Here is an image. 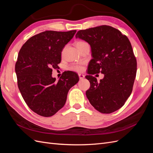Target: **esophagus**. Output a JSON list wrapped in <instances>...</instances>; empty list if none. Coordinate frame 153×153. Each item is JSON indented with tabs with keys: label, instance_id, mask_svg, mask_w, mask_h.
I'll return each instance as SVG.
<instances>
[{
	"label": "esophagus",
	"instance_id": "34e87169",
	"mask_svg": "<svg viewBox=\"0 0 153 153\" xmlns=\"http://www.w3.org/2000/svg\"><path fill=\"white\" fill-rule=\"evenodd\" d=\"M78 76H79V78L80 80L83 79V78H84V77H85V75H83V74H81V73L78 74Z\"/></svg>",
	"mask_w": 153,
	"mask_h": 153
}]
</instances>
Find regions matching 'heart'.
I'll list each match as a JSON object with an SVG mask.
<instances>
[{
  "label": "heart",
  "instance_id": "heart-1",
  "mask_svg": "<svg viewBox=\"0 0 153 153\" xmlns=\"http://www.w3.org/2000/svg\"><path fill=\"white\" fill-rule=\"evenodd\" d=\"M85 42H84V41H76V43H75V45H79L80 44H82L84 43ZM68 69H69V70L71 71H76V72H80L82 71L83 69V67H82V63H75V64H71L70 66H69Z\"/></svg>",
  "mask_w": 153,
  "mask_h": 153
}]
</instances>
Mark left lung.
<instances>
[{
  "mask_svg": "<svg viewBox=\"0 0 153 153\" xmlns=\"http://www.w3.org/2000/svg\"><path fill=\"white\" fill-rule=\"evenodd\" d=\"M76 38L89 43L92 59L85 78L90 103L100 112L110 114L121 108L130 96L137 73V60L130 41L119 30L101 25L78 31ZM101 72L100 82L92 74Z\"/></svg>",
  "mask_w": 153,
  "mask_h": 153,
  "instance_id": "left-lung-1",
  "label": "left lung"
}]
</instances>
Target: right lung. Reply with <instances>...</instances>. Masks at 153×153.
<instances>
[{"instance_id":"obj_1","label":"right lung","mask_w":153,"mask_h":153,"mask_svg":"<svg viewBox=\"0 0 153 153\" xmlns=\"http://www.w3.org/2000/svg\"><path fill=\"white\" fill-rule=\"evenodd\" d=\"M47 30L31 37L22 46L15 64L18 86L29 107L39 115L51 117L66 103L69 90L79 80L68 71L56 81L52 69L58 68L61 52L76 33Z\"/></svg>"}]
</instances>
